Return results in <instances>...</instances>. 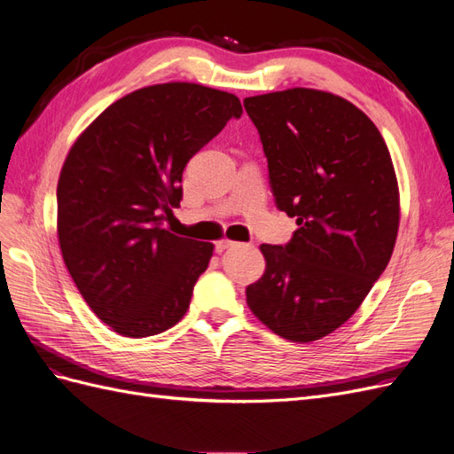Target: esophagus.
<instances>
[{"mask_svg": "<svg viewBox=\"0 0 454 454\" xmlns=\"http://www.w3.org/2000/svg\"><path fill=\"white\" fill-rule=\"evenodd\" d=\"M232 246H237V242H232V240H229V239H223V240H219V242L215 244V250H217V252H223V250L232 248Z\"/></svg>", "mask_w": 454, "mask_h": 454, "instance_id": "esophagus-1", "label": "esophagus"}]
</instances>
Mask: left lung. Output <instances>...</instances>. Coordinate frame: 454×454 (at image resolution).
<instances>
[{
    "label": "left lung",
    "instance_id": "left-lung-1",
    "mask_svg": "<svg viewBox=\"0 0 454 454\" xmlns=\"http://www.w3.org/2000/svg\"><path fill=\"white\" fill-rule=\"evenodd\" d=\"M277 206L299 225L261 244L265 272L246 287L272 333L318 340L360 309L392 257L400 189L390 151L362 109L337 94L287 89L244 98Z\"/></svg>",
    "mask_w": 454,
    "mask_h": 454
}]
</instances>
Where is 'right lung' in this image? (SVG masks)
<instances>
[{"mask_svg": "<svg viewBox=\"0 0 454 454\" xmlns=\"http://www.w3.org/2000/svg\"><path fill=\"white\" fill-rule=\"evenodd\" d=\"M240 115L235 94L160 83L122 96L72 145L57 187L60 252L115 333L157 335L185 316L214 244L177 237L162 222L180 206L189 159Z\"/></svg>", "mask_w": 454, "mask_h": 454, "instance_id": "obj_1", "label": "right lung"}]
</instances>
